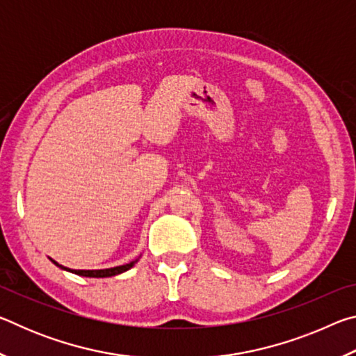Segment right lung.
I'll return each mask as SVG.
<instances>
[{
    "mask_svg": "<svg viewBox=\"0 0 356 356\" xmlns=\"http://www.w3.org/2000/svg\"><path fill=\"white\" fill-rule=\"evenodd\" d=\"M51 262L55 264L56 267L65 270V272H70V273H75L80 276H88V278H110V276H116V275L127 272V270H130L138 262V259H135V261H131L125 265H119V267L104 268V270H72V268L64 267V265H59L56 261H53V259H51Z\"/></svg>",
    "mask_w": 356,
    "mask_h": 356,
    "instance_id": "1",
    "label": "right lung"
}]
</instances>
